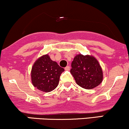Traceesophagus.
I'll return each instance as SVG.
<instances>
[{"label":"esophagus","instance_id":"obj_1","mask_svg":"<svg viewBox=\"0 0 129 129\" xmlns=\"http://www.w3.org/2000/svg\"><path fill=\"white\" fill-rule=\"evenodd\" d=\"M64 70L66 71H70V67L69 66H66V67L64 68Z\"/></svg>","mask_w":129,"mask_h":129}]
</instances>
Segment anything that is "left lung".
Instances as JSON below:
<instances>
[{
  "instance_id": "8db88e82",
  "label": "left lung",
  "mask_w": 129,
  "mask_h": 129,
  "mask_svg": "<svg viewBox=\"0 0 129 129\" xmlns=\"http://www.w3.org/2000/svg\"><path fill=\"white\" fill-rule=\"evenodd\" d=\"M70 72L77 85L85 89L97 87L103 81V71L97 59L93 56L77 55L71 63Z\"/></svg>"
}]
</instances>
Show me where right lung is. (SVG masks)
I'll return each mask as SVG.
<instances>
[{
  "mask_svg": "<svg viewBox=\"0 0 129 129\" xmlns=\"http://www.w3.org/2000/svg\"><path fill=\"white\" fill-rule=\"evenodd\" d=\"M64 71L48 55H43L36 61L32 67L33 85L42 92H51L58 86L59 77Z\"/></svg>",
  "mask_w": 129,
  "mask_h": 129,
  "instance_id": "right-lung-1",
  "label": "right lung"
}]
</instances>
